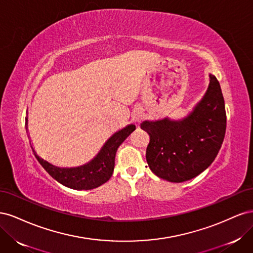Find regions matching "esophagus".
Segmentation results:
<instances>
[{"label":"esophagus","instance_id":"1","mask_svg":"<svg viewBox=\"0 0 253 253\" xmlns=\"http://www.w3.org/2000/svg\"><path fill=\"white\" fill-rule=\"evenodd\" d=\"M135 120H136V121H139V117H136Z\"/></svg>","mask_w":253,"mask_h":253}]
</instances>
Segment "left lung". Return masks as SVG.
Segmentation results:
<instances>
[{
	"instance_id": "obj_1",
	"label": "left lung",
	"mask_w": 253,
	"mask_h": 253,
	"mask_svg": "<svg viewBox=\"0 0 253 253\" xmlns=\"http://www.w3.org/2000/svg\"><path fill=\"white\" fill-rule=\"evenodd\" d=\"M227 126L225 101L219 82L210 75L203 100L182 121H144L141 128L150 136L147 162L158 177L172 182L192 179L215 159Z\"/></svg>"
}]
</instances>
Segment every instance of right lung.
<instances>
[{"mask_svg": "<svg viewBox=\"0 0 253 253\" xmlns=\"http://www.w3.org/2000/svg\"><path fill=\"white\" fill-rule=\"evenodd\" d=\"M136 129L134 125L127 126L118 133L113 135L104 144V147L97 155L85 166L72 169H61L45 162L33 151L38 162L44 168L52 178H55L63 186L75 190H90L103 185L113 175L115 167V155L119 145Z\"/></svg>", "mask_w": 253, "mask_h": 253, "instance_id": "1", "label": "right lung"}]
</instances>
